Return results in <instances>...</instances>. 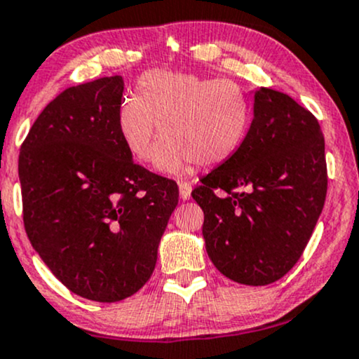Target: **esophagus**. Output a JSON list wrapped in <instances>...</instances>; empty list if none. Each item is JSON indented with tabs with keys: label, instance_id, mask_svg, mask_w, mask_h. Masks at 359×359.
I'll return each instance as SVG.
<instances>
[{
	"label": "esophagus",
	"instance_id": "1",
	"mask_svg": "<svg viewBox=\"0 0 359 359\" xmlns=\"http://www.w3.org/2000/svg\"><path fill=\"white\" fill-rule=\"evenodd\" d=\"M180 196L183 200H188L191 196V184L187 181H181L180 183Z\"/></svg>",
	"mask_w": 359,
	"mask_h": 359
}]
</instances>
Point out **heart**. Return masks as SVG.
Masks as SVG:
<instances>
[{"instance_id":"obj_1","label":"heart","mask_w":359,"mask_h":359,"mask_svg":"<svg viewBox=\"0 0 359 359\" xmlns=\"http://www.w3.org/2000/svg\"><path fill=\"white\" fill-rule=\"evenodd\" d=\"M116 123L128 152L140 163L154 158L161 130V171L181 172L191 163L215 168L243 147L251 103L232 79L154 69L140 78L137 96L120 103Z\"/></svg>"}]
</instances>
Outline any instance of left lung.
<instances>
[{
    "label": "left lung",
    "instance_id": "1",
    "mask_svg": "<svg viewBox=\"0 0 359 359\" xmlns=\"http://www.w3.org/2000/svg\"><path fill=\"white\" fill-rule=\"evenodd\" d=\"M327 193L317 118L285 93L259 88L243 147L191 196L203 210L208 257L251 287L283 278L300 259Z\"/></svg>",
    "mask_w": 359,
    "mask_h": 359
}]
</instances>
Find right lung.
Wrapping results in <instances>:
<instances>
[{
	"instance_id": "obj_1",
	"label": "right lung",
	"mask_w": 359,
	"mask_h": 359,
	"mask_svg": "<svg viewBox=\"0 0 359 359\" xmlns=\"http://www.w3.org/2000/svg\"><path fill=\"white\" fill-rule=\"evenodd\" d=\"M122 76L67 88L43 108L18 158L28 239L64 287L118 302L154 271L178 184L132 161L116 123Z\"/></svg>"
}]
</instances>
